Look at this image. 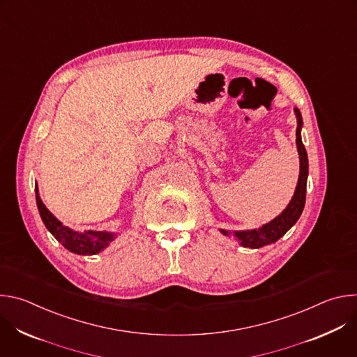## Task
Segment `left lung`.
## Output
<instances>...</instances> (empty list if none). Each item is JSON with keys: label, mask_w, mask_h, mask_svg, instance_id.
<instances>
[{"label": "left lung", "mask_w": 357, "mask_h": 357, "mask_svg": "<svg viewBox=\"0 0 357 357\" xmlns=\"http://www.w3.org/2000/svg\"><path fill=\"white\" fill-rule=\"evenodd\" d=\"M294 113L296 117V149L299 155V176L298 183L294 192L292 199L287 205V208L271 222L263 225L259 229L251 230H225L220 229V233L223 236L234 237L240 245L248 247V248H260L267 244L275 243L278 238H281L299 219L303 206H305V196H307V179H308V154L305 149L301 138V130H302V116L299 109L294 107Z\"/></svg>", "instance_id": "left-lung-1"}]
</instances>
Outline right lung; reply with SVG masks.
<instances>
[{"label":"right lung","mask_w":357,"mask_h":357,"mask_svg":"<svg viewBox=\"0 0 357 357\" xmlns=\"http://www.w3.org/2000/svg\"><path fill=\"white\" fill-rule=\"evenodd\" d=\"M36 193V205L40 215V219L46 229L52 233V236L62 243L65 248L70 252L80 254V256H94L103 250H106L110 243L117 237V233L113 231H98V230H87V231H76L68 226H65L61 220H58L52 213L47 211L39 196L38 185H35Z\"/></svg>","instance_id":"right-lung-1"}]
</instances>
